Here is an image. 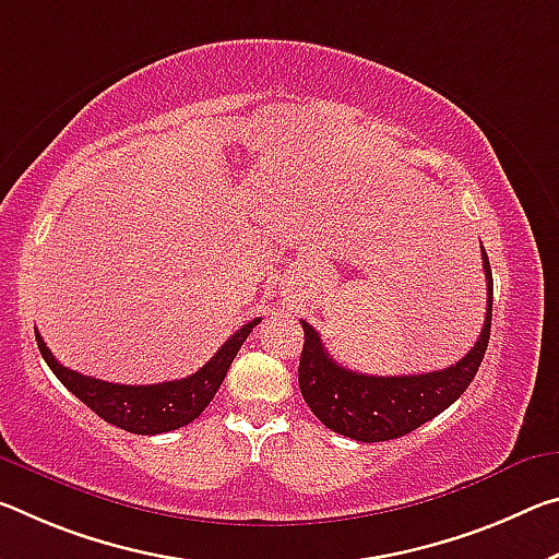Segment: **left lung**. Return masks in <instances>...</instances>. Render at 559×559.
Segmentation results:
<instances>
[{
  "label": "left lung",
  "mask_w": 559,
  "mask_h": 559,
  "mask_svg": "<svg viewBox=\"0 0 559 559\" xmlns=\"http://www.w3.org/2000/svg\"><path fill=\"white\" fill-rule=\"evenodd\" d=\"M487 308L480 338L445 370L420 376H366L335 362L311 323L304 325V353L298 366L300 395L325 428L358 442H380L407 436L440 415L467 391L485 358L492 321V271L483 248Z\"/></svg>",
  "instance_id": "1"
}]
</instances>
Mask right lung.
Returning a JSON list of instances; mask_svg holds the SVG:
<instances>
[{
    "mask_svg": "<svg viewBox=\"0 0 559 559\" xmlns=\"http://www.w3.org/2000/svg\"><path fill=\"white\" fill-rule=\"evenodd\" d=\"M261 318H253L246 323L241 331H236L231 338L221 345L218 353L211 358L206 366L189 378L168 380V383H154V385H119L106 383L99 378H88L69 370L51 356L41 335L37 333V345L41 358L47 360L69 393H74L86 407L104 418L106 423L117 425L121 430L136 432V436H158V432H168L176 428H183L191 420H197L211 401H214L216 391L224 383L236 353L241 350L248 333L253 325H259Z\"/></svg>",
    "mask_w": 559,
    "mask_h": 559,
    "instance_id": "add662e5",
    "label": "right lung"
}]
</instances>
